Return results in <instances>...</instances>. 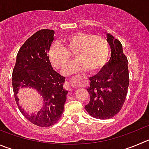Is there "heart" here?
Listing matches in <instances>:
<instances>
[{
	"mask_svg": "<svg viewBox=\"0 0 149 149\" xmlns=\"http://www.w3.org/2000/svg\"><path fill=\"white\" fill-rule=\"evenodd\" d=\"M65 48L59 43H54L50 49L49 59L52 65L63 70L70 61V53H74L76 62L65 68V76L84 71L90 73L101 69L107 61L109 47L107 40L101 36L87 33H75L62 40Z\"/></svg>",
	"mask_w": 149,
	"mask_h": 149,
	"instance_id": "obj_1",
	"label": "heart"
}]
</instances>
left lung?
Returning <instances> with one entry per match:
<instances>
[{
  "instance_id": "8db88e82",
  "label": "left lung",
  "mask_w": 149,
  "mask_h": 149,
  "mask_svg": "<svg viewBox=\"0 0 149 149\" xmlns=\"http://www.w3.org/2000/svg\"><path fill=\"white\" fill-rule=\"evenodd\" d=\"M111 48L109 62L94 76L89 78L90 102L84 108L97 119L111 118L122 108L129 87L128 60L119 40L106 33Z\"/></svg>"
}]
</instances>
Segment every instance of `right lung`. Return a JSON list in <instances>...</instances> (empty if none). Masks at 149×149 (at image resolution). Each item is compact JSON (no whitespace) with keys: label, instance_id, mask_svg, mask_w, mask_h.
<instances>
[{"label":"right lung","instance_id":"right-lung-1","mask_svg":"<svg viewBox=\"0 0 149 149\" xmlns=\"http://www.w3.org/2000/svg\"><path fill=\"white\" fill-rule=\"evenodd\" d=\"M54 31L42 29L29 37L17 55L12 73V87L18 108L26 119L42 127L55 124L62 116L68 90L63 88L65 77L54 70L48 53L54 41ZM34 88L41 96L43 107L31 114L19 104L20 88Z\"/></svg>","mask_w":149,"mask_h":149}]
</instances>
